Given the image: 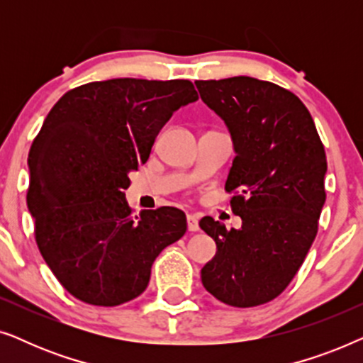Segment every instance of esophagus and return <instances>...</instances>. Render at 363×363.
Wrapping results in <instances>:
<instances>
[{"mask_svg": "<svg viewBox=\"0 0 363 363\" xmlns=\"http://www.w3.org/2000/svg\"><path fill=\"white\" fill-rule=\"evenodd\" d=\"M186 223H188V230H190V231H198V230H200V225H198V218L195 215H188L186 216Z\"/></svg>", "mask_w": 363, "mask_h": 363, "instance_id": "1", "label": "esophagus"}]
</instances>
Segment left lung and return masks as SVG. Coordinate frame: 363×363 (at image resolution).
<instances>
[{"mask_svg": "<svg viewBox=\"0 0 363 363\" xmlns=\"http://www.w3.org/2000/svg\"><path fill=\"white\" fill-rule=\"evenodd\" d=\"M195 84L231 133L236 157L225 190L235 193L231 208L242 221L228 231L201 218L216 242L201 282L228 306L264 304L289 286L315 240L325 203L324 145L301 99L276 84L247 76Z\"/></svg>", "mask_w": 363, "mask_h": 363, "instance_id": "left-lung-1", "label": "left lung"}]
</instances>
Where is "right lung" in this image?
<instances>
[{"mask_svg":"<svg viewBox=\"0 0 363 363\" xmlns=\"http://www.w3.org/2000/svg\"><path fill=\"white\" fill-rule=\"evenodd\" d=\"M195 101L190 81L125 77L72 89L48 113L28 157V210L44 261L79 301L135 299L155 257L185 235L182 210L133 215L123 191L173 112Z\"/></svg>","mask_w":363,"mask_h":363,"instance_id":"right-lung-1","label":"right lung"}]
</instances>
